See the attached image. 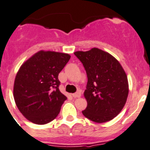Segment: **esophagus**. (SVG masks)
<instances>
[{
    "mask_svg": "<svg viewBox=\"0 0 150 150\" xmlns=\"http://www.w3.org/2000/svg\"><path fill=\"white\" fill-rule=\"evenodd\" d=\"M71 96H72L73 98H79V97H80V96H81V92H75V93L72 94Z\"/></svg>",
    "mask_w": 150,
    "mask_h": 150,
    "instance_id": "1",
    "label": "esophagus"
}]
</instances>
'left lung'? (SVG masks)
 <instances>
[{"label":"left lung","mask_w":150,"mask_h":150,"mask_svg":"<svg viewBox=\"0 0 150 150\" xmlns=\"http://www.w3.org/2000/svg\"><path fill=\"white\" fill-rule=\"evenodd\" d=\"M74 54L83 64L88 77L84 92L87 107L82 114L98 123L110 121L119 115L127 100L126 71L115 57L98 47Z\"/></svg>","instance_id":"8db88e82"}]
</instances>
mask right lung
I'll use <instances>...</instances> for the list:
<instances>
[{
	"mask_svg": "<svg viewBox=\"0 0 150 150\" xmlns=\"http://www.w3.org/2000/svg\"><path fill=\"white\" fill-rule=\"evenodd\" d=\"M70 58L67 53L41 50L21 65L13 95L18 109L28 121L44 125L58 116L67 98L58 88V74Z\"/></svg>",
	"mask_w": 150,
	"mask_h": 150,
	"instance_id": "right-lung-1",
	"label": "right lung"
}]
</instances>
